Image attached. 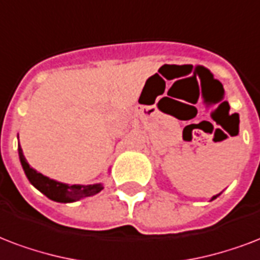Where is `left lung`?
<instances>
[{"mask_svg":"<svg viewBox=\"0 0 260 260\" xmlns=\"http://www.w3.org/2000/svg\"><path fill=\"white\" fill-rule=\"evenodd\" d=\"M218 195H215V196H213V199H211V201H214V199H215V198H217Z\"/></svg>","mask_w":260,"mask_h":260,"instance_id":"obj_1","label":"left lung"}]
</instances>
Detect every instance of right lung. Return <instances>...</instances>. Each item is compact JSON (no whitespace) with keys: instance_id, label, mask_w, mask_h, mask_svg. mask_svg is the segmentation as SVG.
Returning a JSON list of instances; mask_svg holds the SVG:
<instances>
[{"instance_id":"add662e5","label":"right lung","mask_w":260,"mask_h":260,"mask_svg":"<svg viewBox=\"0 0 260 260\" xmlns=\"http://www.w3.org/2000/svg\"><path fill=\"white\" fill-rule=\"evenodd\" d=\"M19 156L23 170H24L25 176L29 180V183L51 201L59 202V203H72V202H77L80 199H84V198H88V196L96 195L98 192L104 189L102 184H92V185H76L75 184V185H69V184L51 180V178L43 176L42 173H38L37 170L32 169L28 165V162L25 161L20 144Z\"/></svg>"}]
</instances>
